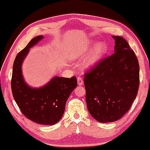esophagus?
<instances>
[{
	"label": "esophagus",
	"mask_w": 150,
	"mask_h": 150,
	"mask_svg": "<svg viewBox=\"0 0 150 150\" xmlns=\"http://www.w3.org/2000/svg\"><path fill=\"white\" fill-rule=\"evenodd\" d=\"M77 83H78V85H82L83 84V80L81 77H77Z\"/></svg>",
	"instance_id": "1"
}]
</instances>
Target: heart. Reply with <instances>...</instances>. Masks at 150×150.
Wrapping results in <instances>:
<instances>
[{
  "mask_svg": "<svg viewBox=\"0 0 150 150\" xmlns=\"http://www.w3.org/2000/svg\"><path fill=\"white\" fill-rule=\"evenodd\" d=\"M90 48H91V43L90 42L77 47L74 50L73 57L77 59H82L89 51ZM107 50V45L105 43H99L97 45H96L93 48V50H91L89 57L86 59L85 66L86 67H89V66H93V65L96 64L103 57V56L106 53Z\"/></svg>",
  "mask_w": 150,
  "mask_h": 150,
  "instance_id": "b5f03b06",
  "label": "heart"
}]
</instances>
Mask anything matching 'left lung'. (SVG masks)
<instances>
[{
	"label": "left lung",
	"instance_id": "8db88e82",
	"mask_svg": "<svg viewBox=\"0 0 150 150\" xmlns=\"http://www.w3.org/2000/svg\"><path fill=\"white\" fill-rule=\"evenodd\" d=\"M115 53L99 60L84 73L88 110L98 122L122 118L136 98L140 67L135 52L120 36H113Z\"/></svg>",
	"mask_w": 150,
	"mask_h": 150
}]
</instances>
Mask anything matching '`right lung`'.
Listing matches in <instances>:
<instances>
[{
    "mask_svg": "<svg viewBox=\"0 0 150 150\" xmlns=\"http://www.w3.org/2000/svg\"><path fill=\"white\" fill-rule=\"evenodd\" d=\"M34 38L14 59L11 80L12 92L22 114L28 120L40 124L52 125L57 123L65 111L66 103L77 85V77H55L40 89H32L23 81L21 63L33 47L42 38Z\"/></svg>",
    "mask_w": 150,
    "mask_h": 150,
    "instance_id": "1",
    "label": "right lung"
}]
</instances>
